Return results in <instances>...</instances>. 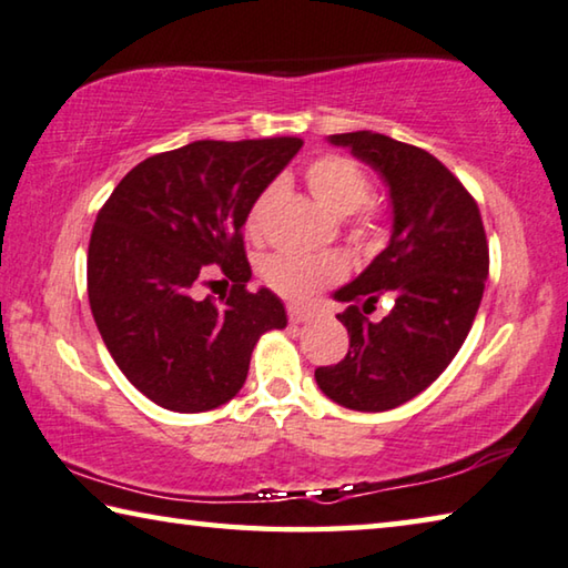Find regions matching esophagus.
<instances>
[{
    "mask_svg": "<svg viewBox=\"0 0 568 568\" xmlns=\"http://www.w3.org/2000/svg\"><path fill=\"white\" fill-rule=\"evenodd\" d=\"M286 312H290V322L292 324H304V322H310V317H312V314L306 312L304 306H294V304Z\"/></svg>",
    "mask_w": 568,
    "mask_h": 568,
    "instance_id": "esophagus-1",
    "label": "esophagus"
}]
</instances>
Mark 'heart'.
Returning <instances> with one entry per match:
<instances>
[{
    "mask_svg": "<svg viewBox=\"0 0 568 568\" xmlns=\"http://www.w3.org/2000/svg\"><path fill=\"white\" fill-rule=\"evenodd\" d=\"M306 185L314 193L324 209L332 211L334 216H349V213H359L357 216V231L367 234L375 223V211L365 209L369 199V179L365 171L347 155H322L317 161L306 165ZM278 193V185L272 183L258 193L256 201L251 203L246 229L251 234H258L266 221V211L272 206L274 196ZM345 274V264L334 254H317V256H302V254H272L266 256L262 264V276L268 290L282 294L284 300L304 302L322 290L324 284L337 282Z\"/></svg>",
    "mask_w": 568,
    "mask_h": 568,
    "instance_id": "1",
    "label": "heart"
}]
</instances>
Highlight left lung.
Listing matches in <instances>:
<instances>
[{
  "label": "left lung",
  "instance_id": "1",
  "mask_svg": "<svg viewBox=\"0 0 568 568\" xmlns=\"http://www.w3.org/2000/svg\"><path fill=\"white\" fill-rule=\"evenodd\" d=\"M377 171L389 193V241L334 300L349 334L347 357L317 367L324 395L359 413H383L430 387L466 342L488 278V244L478 203L438 158L395 138L357 130L329 135ZM394 300L383 323L367 312Z\"/></svg>",
  "mask_w": 568,
  "mask_h": 568
}]
</instances>
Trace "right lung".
Here are the masks:
<instances>
[{
  "label": "right lung",
  "mask_w": 568,
  "mask_h": 568,
  "mask_svg": "<svg viewBox=\"0 0 568 568\" xmlns=\"http://www.w3.org/2000/svg\"><path fill=\"white\" fill-rule=\"evenodd\" d=\"M300 138L196 141L138 163L92 226L88 296L98 332L128 383L173 413H206L246 383L262 334L286 327L278 296L246 292L244 229ZM219 271L226 301L195 290Z\"/></svg>",
  "instance_id": "1"
}]
</instances>
